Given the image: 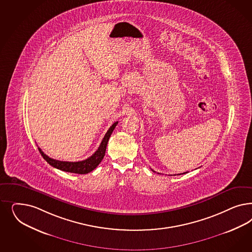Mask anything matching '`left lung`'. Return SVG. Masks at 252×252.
<instances>
[{
  "label": "left lung",
  "mask_w": 252,
  "mask_h": 252,
  "mask_svg": "<svg viewBox=\"0 0 252 252\" xmlns=\"http://www.w3.org/2000/svg\"><path fill=\"white\" fill-rule=\"evenodd\" d=\"M185 173H187V172H184V173H182V174H185Z\"/></svg>",
  "instance_id": "left-lung-1"
}]
</instances>
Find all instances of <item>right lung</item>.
Returning <instances> with one entry per match:
<instances>
[{
    "mask_svg": "<svg viewBox=\"0 0 252 252\" xmlns=\"http://www.w3.org/2000/svg\"><path fill=\"white\" fill-rule=\"evenodd\" d=\"M117 124H118V122H115L112 124V126L108 129L106 135L104 136L100 146L98 147L97 150L87 159H84V160H81V161L70 162V161L57 160V159L49 158L47 155L44 154L41 151L40 147H38V149H39L40 153L42 156V158L54 168L61 170V171H66V172H72V173H78V174H86V173H89L91 171H94L100 164V162L102 161L103 158L105 157L108 140H109V137H110L112 131L115 129V127L117 126Z\"/></svg>",
    "mask_w": 252,
    "mask_h": 252,
    "instance_id": "right-lung-1",
    "label": "right lung"
}]
</instances>
